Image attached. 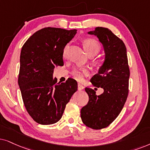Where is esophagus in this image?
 <instances>
[{
	"label": "esophagus",
	"mask_w": 150,
	"mask_h": 150,
	"mask_svg": "<svg viewBox=\"0 0 150 150\" xmlns=\"http://www.w3.org/2000/svg\"><path fill=\"white\" fill-rule=\"evenodd\" d=\"M78 88L79 91H81V90H83V88H84V87H83V86L81 84V83H78V88Z\"/></svg>",
	"instance_id": "esophagus-1"
}]
</instances>
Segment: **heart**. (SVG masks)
I'll return each instance as SVG.
<instances>
[{
	"label": "heart",
	"mask_w": 150,
	"mask_h": 150,
	"mask_svg": "<svg viewBox=\"0 0 150 150\" xmlns=\"http://www.w3.org/2000/svg\"><path fill=\"white\" fill-rule=\"evenodd\" d=\"M83 46L86 52L88 55H93L95 56L99 53L101 49V46L99 43L95 39L93 38H87L83 41ZM65 53V50L64 52V55ZM72 75L75 77L77 80L81 81L83 79V76L88 75V71L86 69H75L72 72Z\"/></svg>",
	"instance_id": "1"
}]
</instances>
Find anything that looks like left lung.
Returning a JSON list of instances; mask_svg holds the SVG:
<instances>
[{
	"instance_id": "1",
	"label": "left lung",
	"mask_w": 150,
	"mask_h": 150,
	"mask_svg": "<svg viewBox=\"0 0 150 150\" xmlns=\"http://www.w3.org/2000/svg\"><path fill=\"white\" fill-rule=\"evenodd\" d=\"M88 33L98 38L104 49V62L91 79L94 86L103 88V93L97 95L93 89L86 88L89 101L81 110V118L87 127L100 129L112 123L124 106L129 69L125 44L110 30L98 27Z\"/></svg>"
}]
</instances>
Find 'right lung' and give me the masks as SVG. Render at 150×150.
<instances>
[{"label":"right lung","mask_w":150,"mask_h":150,"mask_svg":"<svg viewBox=\"0 0 150 150\" xmlns=\"http://www.w3.org/2000/svg\"><path fill=\"white\" fill-rule=\"evenodd\" d=\"M76 33V29L46 27L33 33L22 47L18 85L26 110L39 124L57 122L77 91L75 79L57 83L53 77L55 66L64 65V49Z\"/></svg>","instance_id":"add662e5"}]
</instances>
